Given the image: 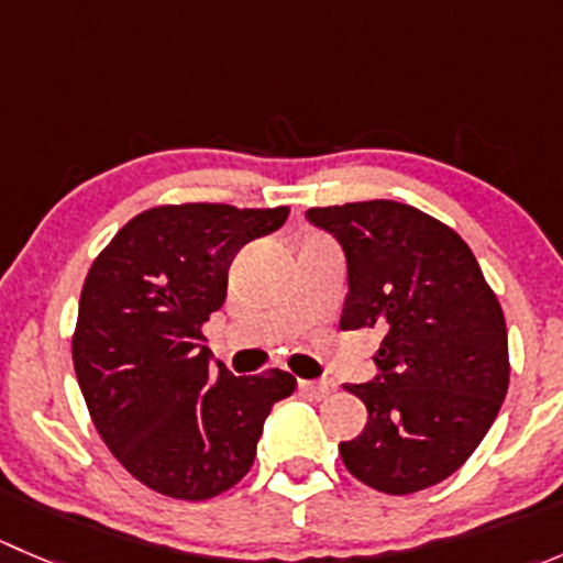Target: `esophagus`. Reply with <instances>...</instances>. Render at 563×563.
<instances>
[{
	"mask_svg": "<svg viewBox=\"0 0 563 563\" xmlns=\"http://www.w3.org/2000/svg\"><path fill=\"white\" fill-rule=\"evenodd\" d=\"M302 391L308 397H313V400H323V397L332 395L334 384L327 382V378H321V382H302Z\"/></svg>",
	"mask_w": 563,
	"mask_h": 563,
	"instance_id": "34e87169",
	"label": "esophagus"
}]
</instances>
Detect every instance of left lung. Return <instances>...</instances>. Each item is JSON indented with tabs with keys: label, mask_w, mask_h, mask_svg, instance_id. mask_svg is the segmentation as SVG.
Masks as SVG:
<instances>
[{
	"label": "left lung",
	"mask_w": 563,
	"mask_h": 563,
	"mask_svg": "<svg viewBox=\"0 0 563 563\" xmlns=\"http://www.w3.org/2000/svg\"><path fill=\"white\" fill-rule=\"evenodd\" d=\"M345 255L340 329L384 332L378 373L349 384L367 424L340 444L373 490L439 485L479 446L509 387L507 323L474 253L430 214L397 201L308 209Z\"/></svg>",
	"instance_id": "left-lung-1"
}]
</instances>
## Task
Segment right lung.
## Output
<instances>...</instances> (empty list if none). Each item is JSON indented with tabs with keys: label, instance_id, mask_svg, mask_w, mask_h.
<instances>
[{
	"label": "right lung",
	"instance_id": "1",
	"mask_svg": "<svg viewBox=\"0 0 563 563\" xmlns=\"http://www.w3.org/2000/svg\"><path fill=\"white\" fill-rule=\"evenodd\" d=\"M288 207H155L95 258L78 302L73 365L92 422L139 482L207 501L253 465L272 406L294 395L286 371L212 367L201 327L223 308L229 266L272 234Z\"/></svg>",
	"mask_w": 563,
	"mask_h": 563
}]
</instances>
